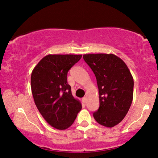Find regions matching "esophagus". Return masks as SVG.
<instances>
[{
	"label": "esophagus",
	"instance_id": "34e87169",
	"mask_svg": "<svg viewBox=\"0 0 158 158\" xmlns=\"http://www.w3.org/2000/svg\"><path fill=\"white\" fill-rule=\"evenodd\" d=\"M82 101H83V102H84V104L86 103V101H87L86 97H84V98H82Z\"/></svg>",
	"mask_w": 158,
	"mask_h": 158
}]
</instances>
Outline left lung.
Instances as JSON below:
<instances>
[{
    "mask_svg": "<svg viewBox=\"0 0 158 158\" xmlns=\"http://www.w3.org/2000/svg\"><path fill=\"white\" fill-rule=\"evenodd\" d=\"M83 58L97 80L100 107L93 117L103 126L114 127L123 121L132 102V74L124 61L112 53H89Z\"/></svg>",
    "mask_w": 158,
    "mask_h": 158,
    "instance_id": "left-lung-1",
    "label": "left lung"
}]
</instances>
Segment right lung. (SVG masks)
<instances>
[{
    "instance_id": "right-lung-1",
    "label": "right lung",
    "mask_w": 158,
    "mask_h": 158,
    "mask_svg": "<svg viewBox=\"0 0 158 158\" xmlns=\"http://www.w3.org/2000/svg\"><path fill=\"white\" fill-rule=\"evenodd\" d=\"M82 55L49 54L35 67L31 85L35 104L51 126L65 130L81 109V102L72 95L67 74Z\"/></svg>"
}]
</instances>
